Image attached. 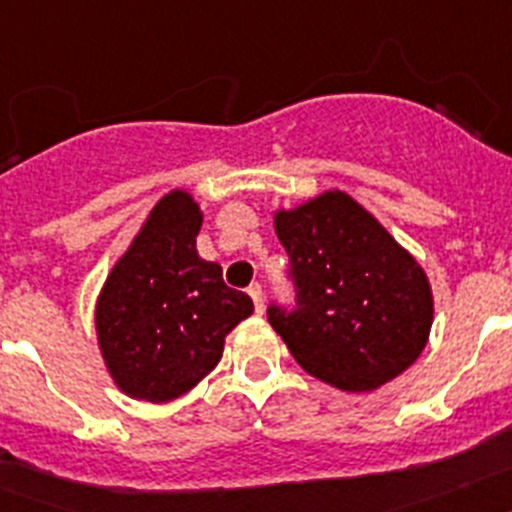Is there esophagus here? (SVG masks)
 I'll return each mask as SVG.
<instances>
[{
	"instance_id": "34e87169",
	"label": "esophagus",
	"mask_w": 512,
	"mask_h": 512,
	"mask_svg": "<svg viewBox=\"0 0 512 512\" xmlns=\"http://www.w3.org/2000/svg\"><path fill=\"white\" fill-rule=\"evenodd\" d=\"M248 295H251L256 312L261 315V312H264V292H261V284H251V287H248Z\"/></svg>"
}]
</instances>
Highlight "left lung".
<instances>
[{"label":"left lung","mask_w":512,"mask_h":512,"mask_svg":"<svg viewBox=\"0 0 512 512\" xmlns=\"http://www.w3.org/2000/svg\"><path fill=\"white\" fill-rule=\"evenodd\" d=\"M289 256L295 305L271 302L269 323L312 377L346 392H372L425 348L431 284L405 248L348 194L274 217Z\"/></svg>","instance_id":"8db88e82"}]
</instances>
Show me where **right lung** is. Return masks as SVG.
<instances>
[{"label": "right lung", "instance_id": "1", "mask_svg": "<svg viewBox=\"0 0 512 512\" xmlns=\"http://www.w3.org/2000/svg\"><path fill=\"white\" fill-rule=\"evenodd\" d=\"M200 225L187 192L166 194L99 295V346L125 395L169 402L192 390L253 312L251 297L223 282L220 264L200 259Z\"/></svg>", "mask_w": 512, "mask_h": 512}]
</instances>
